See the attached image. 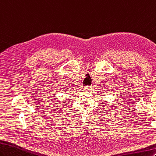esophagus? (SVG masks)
<instances>
[{
    "mask_svg": "<svg viewBox=\"0 0 156 156\" xmlns=\"http://www.w3.org/2000/svg\"><path fill=\"white\" fill-rule=\"evenodd\" d=\"M91 87H88V86H85V87H83V90H91Z\"/></svg>",
    "mask_w": 156,
    "mask_h": 156,
    "instance_id": "obj_1",
    "label": "esophagus"
}]
</instances>
